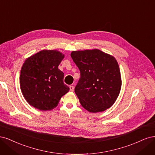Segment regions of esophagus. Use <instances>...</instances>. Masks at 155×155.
I'll return each instance as SVG.
<instances>
[{
    "label": "esophagus",
    "mask_w": 155,
    "mask_h": 155,
    "mask_svg": "<svg viewBox=\"0 0 155 155\" xmlns=\"http://www.w3.org/2000/svg\"><path fill=\"white\" fill-rule=\"evenodd\" d=\"M69 89H70L71 91H74V86H69Z\"/></svg>",
    "instance_id": "1"
}]
</instances>
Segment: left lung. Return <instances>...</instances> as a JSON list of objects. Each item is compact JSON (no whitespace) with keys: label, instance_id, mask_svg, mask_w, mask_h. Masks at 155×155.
Returning <instances> with one entry per match:
<instances>
[{"label":"left lung","instance_id":"left-lung-1","mask_svg":"<svg viewBox=\"0 0 155 155\" xmlns=\"http://www.w3.org/2000/svg\"><path fill=\"white\" fill-rule=\"evenodd\" d=\"M71 57L81 72L74 92L82 106L90 113L111 107L122 86L115 58L98 49L73 51Z\"/></svg>","mask_w":155,"mask_h":155}]
</instances>
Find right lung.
Segmentation results:
<instances>
[{
	"instance_id": "obj_1",
	"label": "right lung",
	"mask_w": 155,
	"mask_h": 155,
	"mask_svg": "<svg viewBox=\"0 0 155 155\" xmlns=\"http://www.w3.org/2000/svg\"><path fill=\"white\" fill-rule=\"evenodd\" d=\"M64 54L43 49L24 61L20 75L23 96L29 105L41 111L57 106L69 87L64 83V74L58 69Z\"/></svg>"
}]
</instances>
